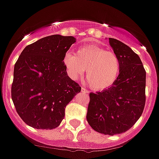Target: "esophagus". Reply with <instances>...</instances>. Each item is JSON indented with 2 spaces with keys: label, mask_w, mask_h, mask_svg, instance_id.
<instances>
[{
  "label": "esophagus",
  "mask_w": 159,
  "mask_h": 159,
  "mask_svg": "<svg viewBox=\"0 0 159 159\" xmlns=\"http://www.w3.org/2000/svg\"><path fill=\"white\" fill-rule=\"evenodd\" d=\"M81 91L83 93H89V91H88L87 89H85V88H83V87L81 89Z\"/></svg>",
  "instance_id": "1"
}]
</instances>
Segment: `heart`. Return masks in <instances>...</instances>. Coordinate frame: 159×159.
Returning <instances> with one entry per match:
<instances>
[{
    "mask_svg": "<svg viewBox=\"0 0 159 159\" xmlns=\"http://www.w3.org/2000/svg\"><path fill=\"white\" fill-rule=\"evenodd\" d=\"M63 62L68 75L74 80L83 77L86 70V80L94 90L111 88L120 74L118 56L114 52L107 51L96 45L81 47L76 54L67 52Z\"/></svg>",
    "mask_w": 159,
    "mask_h": 159,
    "instance_id": "obj_1",
    "label": "heart"
}]
</instances>
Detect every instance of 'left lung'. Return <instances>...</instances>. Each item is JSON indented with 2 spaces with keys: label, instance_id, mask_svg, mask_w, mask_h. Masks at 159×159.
<instances>
[{
  "label": "left lung",
  "instance_id": "obj_1",
  "mask_svg": "<svg viewBox=\"0 0 159 159\" xmlns=\"http://www.w3.org/2000/svg\"><path fill=\"white\" fill-rule=\"evenodd\" d=\"M109 42L120 59V74L111 88L89 93L86 119L94 131L114 135L129 130L142 114L146 72L140 57L129 46L112 38Z\"/></svg>",
  "mask_w": 159,
  "mask_h": 159
}]
</instances>
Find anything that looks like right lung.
Here are the masks:
<instances>
[{
	"mask_svg": "<svg viewBox=\"0 0 159 159\" xmlns=\"http://www.w3.org/2000/svg\"><path fill=\"white\" fill-rule=\"evenodd\" d=\"M76 42L73 36L53 34L27 45L14 68L11 98L28 126L53 129L81 87L67 76L64 56Z\"/></svg>",
	"mask_w": 159,
	"mask_h": 159,
	"instance_id": "right-lung-1",
	"label": "right lung"
}]
</instances>
